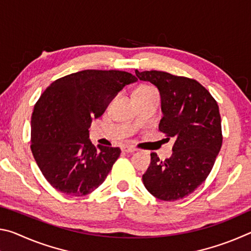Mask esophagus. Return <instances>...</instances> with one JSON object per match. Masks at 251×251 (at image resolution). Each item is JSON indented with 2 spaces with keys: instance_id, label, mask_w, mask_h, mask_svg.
Instances as JSON below:
<instances>
[{
  "instance_id": "esophagus-1",
  "label": "esophagus",
  "mask_w": 251,
  "mask_h": 251,
  "mask_svg": "<svg viewBox=\"0 0 251 251\" xmlns=\"http://www.w3.org/2000/svg\"><path fill=\"white\" fill-rule=\"evenodd\" d=\"M122 151H125V152H135L136 151V148L135 147H133V146H129V145H124L122 147Z\"/></svg>"
}]
</instances>
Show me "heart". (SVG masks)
Masks as SVG:
<instances>
[{
	"label": "heart",
	"instance_id": "obj_1",
	"mask_svg": "<svg viewBox=\"0 0 251 251\" xmlns=\"http://www.w3.org/2000/svg\"><path fill=\"white\" fill-rule=\"evenodd\" d=\"M150 92H154V90H152V88H151V87H147V86H139V87L136 88L134 94H135V93H150Z\"/></svg>",
	"mask_w": 251,
	"mask_h": 251
}]
</instances>
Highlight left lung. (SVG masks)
I'll list each match as a JSON object with an SVG mask.
<instances>
[{
  "instance_id": "1",
  "label": "left lung",
  "mask_w": 251,
  "mask_h": 251,
  "mask_svg": "<svg viewBox=\"0 0 251 251\" xmlns=\"http://www.w3.org/2000/svg\"><path fill=\"white\" fill-rule=\"evenodd\" d=\"M135 74L157 87L163 112L159 130L175 138L169 158L160 160L151 154L144 186L160 201L184 198L205 181L222 147L218 105L195 79L159 71L136 70Z\"/></svg>"
}]
</instances>
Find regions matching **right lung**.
Instances as JSON below:
<instances>
[{
  "label": "right lung",
  "mask_w": 251,
  "mask_h": 251,
  "mask_svg": "<svg viewBox=\"0 0 251 251\" xmlns=\"http://www.w3.org/2000/svg\"><path fill=\"white\" fill-rule=\"evenodd\" d=\"M135 82L127 72L86 70L56 79L41 95L32 114L31 150L55 189L79 197L103 184L121 150L96 148L88 128L118 92Z\"/></svg>",
  "instance_id": "right-lung-1"
}]
</instances>
